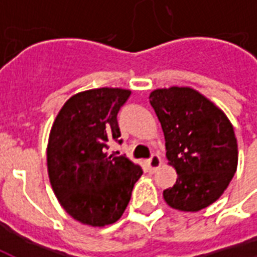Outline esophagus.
Wrapping results in <instances>:
<instances>
[{
	"label": "esophagus",
	"instance_id": "1",
	"mask_svg": "<svg viewBox=\"0 0 257 257\" xmlns=\"http://www.w3.org/2000/svg\"><path fill=\"white\" fill-rule=\"evenodd\" d=\"M147 167H149V172L154 173L158 168L161 167V158L154 154L150 160H147Z\"/></svg>",
	"mask_w": 257,
	"mask_h": 257
}]
</instances>
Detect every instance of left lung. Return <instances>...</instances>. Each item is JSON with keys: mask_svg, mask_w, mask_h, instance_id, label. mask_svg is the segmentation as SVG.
Segmentation results:
<instances>
[{"mask_svg": "<svg viewBox=\"0 0 257 257\" xmlns=\"http://www.w3.org/2000/svg\"><path fill=\"white\" fill-rule=\"evenodd\" d=\"M150 104L165 136L168 164L178 173L164 199L182 212L209 206L228 187L238 165L234 128L221 108L189 86L153 90Z\"/></svg>", "mask_w": 257, "mask_h": 257, "instance_id": "obj_1", "label": "left lung"}]
</instances>
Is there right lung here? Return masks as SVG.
Returning <instances> with one entry per match:
<instances>
[{
    "label": "right lung",
    "mask_w": 257,
    "mask_h": 257,
    "mask_svg": "<svg viewBox=\"0 0 257 257\" xmlns=\"http://www.w3.org/2000/svg\"><path fill=\"white\" fill-rule=\"evenodd\" d=\"M131 93L122 88L78 92L60 108L49 132L47 165L53 193L68 215L86 226L115 223L143 173L126 157L107 153L108 143L121 136L117 114Z\"/></svg>",
    "instance_id": "right-lung-1"
}]
</instances>
